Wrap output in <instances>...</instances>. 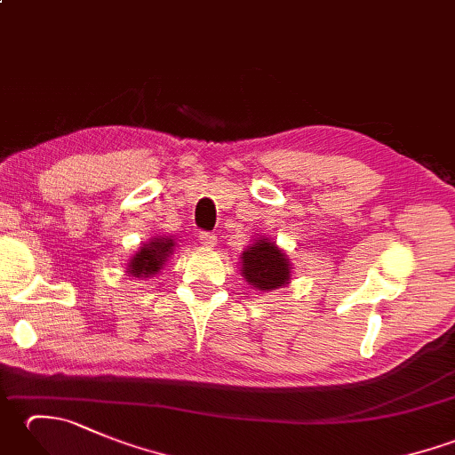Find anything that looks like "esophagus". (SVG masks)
<instances>
[{"instance_id": "1", "label": "esophagus", "mask_w": 455, "mask_h": 455, "mask_svg": "<svg viewBox=\"0 0 455 455\" xmlns=\"http://www.w3.org/2000/svg\"><path fill=\"white\" fill-rule=\"evenodd\" d=\"M199 240H201V244L205 246V248L217 246V236L211 235V233H201V235H199Z\"/></svg>"}]
</instances>
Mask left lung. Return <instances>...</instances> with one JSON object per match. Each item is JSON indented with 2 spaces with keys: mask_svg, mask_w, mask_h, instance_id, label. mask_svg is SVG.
Listing matches in <instances>:
<instances>
[{
  "mask_svg": "<svg viewBox=\"0 0 455 455\" xmlns=\"http://www.w3.org/2000/svg\"><path fill=\"white\" fill-rule=\"evenodd\" d=\"M243 272L248 285L258 291H274L285 287L291 279V264L282 248L275 243L259 236L243 252Z\"/></svg>",
  "mask_w": 455,
  "mask_h": 455,
  "instance_id": "8db88e82",
  "label": "left lung"
}]
</instances>
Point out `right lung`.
Wrapping results in <instances>:
<instances>
[{"label":"right lung","mask_w":455,"mask_h":455,"mask_svg":"<svg viewBox=\"0 0 455 455\" xmlns=\"http://www.w3.org/2000/svg\"><path fill=\"white\" fill-rule=\"evenodd\" d=\"M173 238L170 236H156L152 238L150 243L142 244L137 254H134L129 259V267L127 272L132 277H152L156 275L162 266L166 264V259L170 258V254L173 252Z\"/></svg>","instance_id":"obj_1"}]
</instances>
